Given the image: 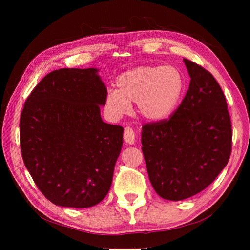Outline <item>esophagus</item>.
<instances>
[{
    "label": "esophagus",
    "instance_id": "1",
    "mask_svg": "<svg viewBox=\"0 0 250 250\" xmlns=\"http://www.w3.org/2000/svg\"><path fill=\"white\" fill-rule=\"evenodd\" d=\"M124 141L129 144V145H133L135 141V134L131 127H126L124 130Z\"/></svg>",
    "mask_w": 250,
    "mask_h": 250
}]
</instances>
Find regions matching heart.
<instances>
[{
	"mask_svg": "<svg viewBox=\"0 0 250 250\" xmlns=\"http://www.w3.org/2000/svg\"><path fill=\"white\" fill-rule=\"evenodd\" d=\"M183 90L184 78L175 66H138L120 75L117 88L107 89L105 105L112 117L120 118L137 102L143 119L158 122L170 117Z\"/></svg>",
	"mask_w": 250,
	"mask_h": 250,
	"instance_id": "heart-1",
	"label": "heart"
}]
</instances>
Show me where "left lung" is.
<instances>
[{
	"instance_id": "left-lung-1",
	"label": "left lung",
	"mask_w": 250,
	"mask_h": 250,
	"mask_svg": "<svg viewBox=\"0 0 250 250\" xmlns=\"http://www.w3.org/2000/svg\"><path fill=\"white\" fill-rule=\"evenodd\" d=\"M191 77L169 120L142 127V151L150 183L162 198L179 201L203 191L228 165L231 124L213 75L184 58Z\"/></svg>"
}]
</instances>
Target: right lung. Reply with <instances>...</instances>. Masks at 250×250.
I'll use <instances>...</instances> for the list:
<instances>
[{
    "mask_svg": "<svg viewBox=\"0 0 250 250\" xmlns=\"http://www.w3.org/2000/svg\"><path fill=\"white\" fill-rule=\"evenodd\" d=\"M99 70L60 69L30 94L20 121L22 160L55 206L90 208L107 195L124 128L103 122L107 88Z\"/></svg>",
    "mask_w": 250,
    "mask_h": 250,
    "instance_id": "obj_1",
    "label": "right lung"
}]
</instances>
